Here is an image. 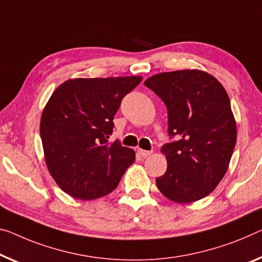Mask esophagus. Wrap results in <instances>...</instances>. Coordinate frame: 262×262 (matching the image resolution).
Instances as JSON below:
<instances>
[{"label": "esophagus", "mask_w": 262, "mask_h": 262, "mask_svg": "<svg viewBox=\"0 0 262 262\" xmlns=\"http://www.w3.org/2000/svg\"><path fill=\"white\" fill-rule=\"evenodd\" d=\"M138 154L142 157H144V158H146V157L152 155V151H146V150H142V148H138Z\"/></svg>", "instance_id": "esophagus-1"}]
</instances>
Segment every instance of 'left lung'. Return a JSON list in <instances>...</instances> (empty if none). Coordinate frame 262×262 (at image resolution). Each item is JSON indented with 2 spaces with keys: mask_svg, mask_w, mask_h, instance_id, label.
Listing matches in <instances>:
<instances>
[{
  "mask_svg": "<svg viewBox=\"0 0 262 262\" xmlns=\"http://www.w3.org/2000/svg\"><path fill=\"white\" fill-rule=\"evenodd\" d=\"M167 108L168 136L163 145L167 170L157 186L172 201L203 199L218 186L228 168L236 143V125L224 86L200 70H178L144 82Z\"/></svg>",
  "mask_w": 262,
  "mask_h": 262,
  "instance_id": "8db88e82",
  "label": "left lung"
}]
</instances>
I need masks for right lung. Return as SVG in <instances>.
Returning <instances> with one entry per match:
<instances>
[{
	"instance_id": "obj_1",
	"label": "right lung",
	"mask_w": 262,
	"mask_h": 262,
	"mask_svg": "<svg viewBox=\"0 0 262 262\" xmlns=\"http://www.w3.org/2000/svg\"><path fill=\"white\" fill-rule=\"evenodd\" d=\"M139 76L75 78L61 84L42 112L44 158L52 178L74 198L97 199L117 187L136 154L108 143L122 99Z\"/></svg>"
}]
</instances>
